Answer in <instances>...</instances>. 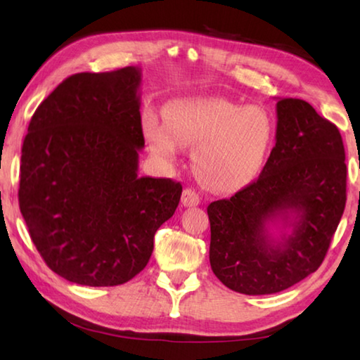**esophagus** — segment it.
Returning <instances> with one entry per match:
<instances>
[{
	"instance_id": "esophagus-1",
	"label": "esophagus",
	"mask_w": 360,
	"mask_h": 360,
	"mask_svg": "<svg viewBox=\"0 0 360 360\" xmlns=\"http://www.w3.org/2000/svg\"><path fill=\"white\" fill-rule=\"evenodd\" d=\"M181 202L187 208H192V206H197L200 203V195L193 191V188H184L182 192V198Z\"/></svg>"
}]
</instances>
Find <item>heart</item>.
Here are the masks:
<instances>
[{
	"label": "heart",
	"instance_id": "heart-1",
	"mask_svg": "<svg viewBox=\"0 0 360 360\" xmlns=\"http://www.w3.org/2000/svg\"><path fill=\"white\" fill-rule=\"evenodd\" d=\"M165 118L144 114L143 127L150 149L172 160L181 144L198 146L193 165L206 184L216 191H233L254 178L271 136V122L262 108L224 98L174 100Z\"/></svg>",
	"mask_w": 360,
	"mask_h": 360
}]
</instances>
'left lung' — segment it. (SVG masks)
I'll return each mask as SVG.
<instances>
[{
    "label": "left lung",
    "mask_w": 360,
    "mask_h": 360,
    "mask_svg": "<svg viewBox=\"0 0 360 360\" xmlns=\"http://www.w3.org/2000/svg\"><path fill=\"white\" fill-rule=\"evenodd\" d=\"M276 117V144L259 178L208 206L212 271L246 295L276 294L318 270L346 205L337 125L298 98H279ZM270 224L285 231L275 237Z\"/></svg>",
    "instance_id": "left-lung-1"
}]
</instances>
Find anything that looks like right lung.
<instances>
[{
  "label": "right lung",
  "mask_w": 360,
  "mask_h": 360,
  "mask_svg": "<svg viewBox=\"0 0 360 360\" xmlns=\"http://www.w3.org/2000/svg\"><path fill=\"white\" fill-rule=\"evenodd\" d=\"M141 68L77 72L36 109L22 146L19 205L47 266L105 288L148 265L182 186L139 178Z\"/></svg>",
  "instance_id": "1"
}]
</instances>
